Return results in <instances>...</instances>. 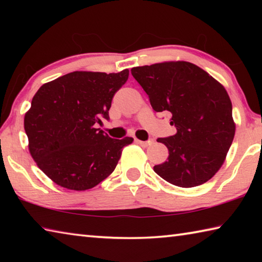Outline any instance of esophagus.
<instances>
[{"label": "esophagus", "instance_id": "esophagus-1", "mask_svg": "<svg viewBox=\"0 0 262 262\" xmlns=\"http://www.w3.org/2000/svg\"><path fill=\"white\" fill-rule=\"evenodd\" d=\"M135 142H136L137 144H140L142 148H147L148 145H150V144L152 143V141H141V140H137V139L135 140Z\"/></svg>", "mask_w": 262, "mask_h": 262}]
</instances>
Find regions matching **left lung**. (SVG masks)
<instances>
[{
	"label": "left lung",
	"instance_id": "left-lung-1",
	"mask_svg": "<svg viewBox=\"0 0 262 262\" xmlns=\"http://www.w3.org/2000/svg\"><path fill=\"white\" fill-rule=\"evenodd\" d=\"M132 75L156 112H170L173 136L158 139L167 161L154 166L164 180L189 188L205 184L223 165L236 125L227 90L190 62L168 61L135 67Z\"/></svg>",
	"mask_w": 262,
	"mask_h": 262
}]
</instances>
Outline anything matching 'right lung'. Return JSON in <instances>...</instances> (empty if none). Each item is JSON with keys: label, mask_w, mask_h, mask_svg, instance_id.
<instances>
[{"label": "right lung", "mask_w": 262, "mask_h": 262, "mask_svg": "<svg viewBox=\"0 0 262 262\" xmlns=\"http://www.w3.org/2000/svg\"><path fill=\"white\" fill-rule=\"evenodd\" d=\"M129 70L117 74L73 72L45 83L25 113L29 150L38 167L56 185L85 190L114 171L132 137L111 139L96 128L108 120L112 98Z\"/></svg>", "instance_id": "right-lung-1"}]
</instances>
